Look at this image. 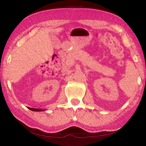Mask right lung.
<instances>
[{
	"instance_id": "1",
	"label": "right lung",
	"mask_w": 146,
	"mask_h": 146,
	"mask_svg": "<svg viewBox=\"0 0 146 146\" xmlns=\"http://www.w3.org/2000/svg\"><path fill=\"white\" fill-rule=\"evenodd\" d=\"M29 110L31 111H44V110H42V109H36V108H28Z\"/></svg>"
}]
</instances>
